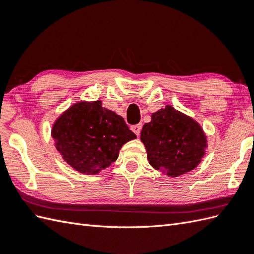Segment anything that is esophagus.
<instances>
[{
    "instance_id": "obj_1",
    "label": "esophagus",
    "mask_w": 254,
    "mask_h": 254,
    "mask_svg": "<svg viewBox=\"0 0 254 254\" xmlns=\"http://www.w3.org/2000/svg\"><path fill=\"white\" fill-rule=\"evenodd\" d=\"M132 131L136 134V135L138 136L139 135V133H141V131H142V124L141 123H138V124H135V126H133L132 127Z\"/></svg>"
}]
</instances>
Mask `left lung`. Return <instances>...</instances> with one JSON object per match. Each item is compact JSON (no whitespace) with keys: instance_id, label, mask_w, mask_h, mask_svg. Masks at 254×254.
I'll return each instance as SVG.
<instances>
[{"instance_id":"8db88e82","label":"left lung","mask_w":254,"mask_h":254,"mask_svg":"<svg viewBox=\"0 0 254 254\" xmlns=\"http://www.w3.org/2000/svg\"><path fill=\"white\" fill-rule=\"evenodd\" d=\"M141 141L150 166L169 177L193 170L207 147L201 126L171 106L153 113L142 128Z\"/></svg>"}]
</instances>
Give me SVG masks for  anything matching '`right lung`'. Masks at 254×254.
<instances>
[{"label": "right lung", "instance_id": "add662e5", "mask_svg": "<svg viewBox=\"0 0 254 254\" xmlns=\"http://www.w3.org/2000/svg\"><path fill=\"white\" fill-rule=\"evenodd\" d=\"M52 137L72 168L95 175L116 161L122 145L136 135L121 116L97 100L69 107L53 124Z\"/></svg>", "mask_w": 254, "mask_h": 254}]
</instances>
